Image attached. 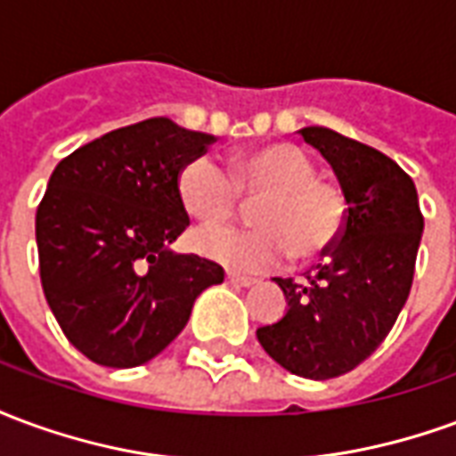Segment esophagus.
Returning a JSON list of instances; mask_svg holds the SVG:
<instances>
[{"label":"esophagus","instance_id":"34e87169","mask_svg":"<svg viewBox=\"0 0 456 456\" xmlns=\"http://www.w3.org/2000/svg\"><path fill=\"white\" fill-rule=\"evenodd\" d=\"M227 283H232V286H239V288H248V286H254L256 281H254V278H247V276H234V273H227Z\"/></svg>","mask_w":456,"mask_h":456}]
</instances>
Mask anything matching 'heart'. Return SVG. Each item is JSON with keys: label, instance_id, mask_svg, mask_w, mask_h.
Masks as SVG:
<instances>
[{"label": "heart", "instance_id": "obj_1", "mask_svg": "<svg viewBox=\"0 0 456 456\" xmlns=\"http://www.w3.org/2000/svg\"><path fill=\"white\" fill-rule=\"evenodd\" d=\"M175 190L183 209L202 224H222L237 215L239 195L254 200L256 227H205L192 234L202 256L239 273H264L293 256L315 261L335 247L344 229L342 190L317 178V166L293 143L241 151L229 173L208 156L188 160Z\"/></svg>", "mask_w": 456, "mask_h": 456}]
</instances>
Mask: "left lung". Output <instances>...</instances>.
I'll use <instances>...</instances> for the list:
<instances>
[{
    "label": "left lung",
    "instance_id": "8db88e82",
    "mask_svg": "<svg viewBox=\"0 0 456 456\" xmlns=\"http://www.w3.org/2000/svg\"><path fill=\"white\" fill-rule=\"evenodd\" d=\"M297 134L332 166L349 208L337 244L305 283L273 278L288 310L256 337L286 371L325 381L369 359L395 325L412 286L422 215L411 175L381 151L325 126Z\"/></svg>",
    "mask_w": 456,
    "mask_h": 456
}]
</instances>
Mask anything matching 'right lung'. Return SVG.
Returning <instances> with one entry per match:
<instances>
[{"instance_id":"obj_1","label":"right lung","mask_w":456,"mask_h":456,"mask_svg":"<svg viewBox=\"0 0 456 456\" xmlns=\"http://www.w3.org/2000/svg\"><path fill=\"white\" fill-rule=\"evenodd\" d=\"M215 141L166 117L121 126L55 166L36 212L45 300L63 335L112 369L151 362L224 281L215 261L175 254L190 224L180 168Z\"/></svg>"}]
</instances>
